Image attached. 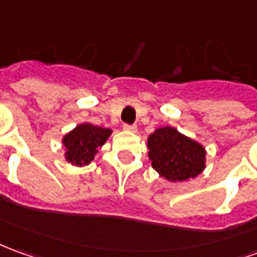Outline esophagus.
Returning a JSON list of instances; mask_svg holds the SVG:
<instances>
[{
    "instance_id": "obj_1",
    "label": "esophagus",
    "mask_w": 257,
    "mask_h": 257,
    "mask_svg": "<svg viewBox=\"0 0 257 257\" xmlns=\"http://www.w3.org/2000/svg\"><path fill=\"white\" fill-rule=\"evenodd\" d=\"M136 126L135 125H128V123H125L123 125V131H126V132H136Z\"/></svg>"
}]
</instances>
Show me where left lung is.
<instances>
[{"label":"left lung","mask_w":257,"mask_h":257,"mask_svg":"<svg viewBox=\"0 0 257 257\" xmlns=\"http://www.w3.org/2000/svg\"><path fill=\"white\" fill-rule=\"evenodd\" d=\"M149 159L160 177L171 182L196 178L206 168V149L174 126H161L147 138Z\"/></svg>","instance_id":"8db88e82"}]
</instances>
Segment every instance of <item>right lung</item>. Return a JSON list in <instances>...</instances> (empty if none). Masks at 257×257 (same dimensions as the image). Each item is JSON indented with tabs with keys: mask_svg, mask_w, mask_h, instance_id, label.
Wrapping results in <instances>:
<instances>
[{
	"mask_svg": "<svg viewBox=\"0 0 257 257\" xmlns=\"http://www.w3.org/2000/svg\"><path fill=\"white\" fill-rule=\"evenodd\" d=\"M111 134L112 131L108 128L89 122L79 123L62 138V145L65 147L64 157L75 167L89 166Z\"/></svg>",
	"mask_w": 257,
	"mask_h": 257,
	"instance_id": "right-lung-1",
	"label": "right lung"
}]
</instances>
